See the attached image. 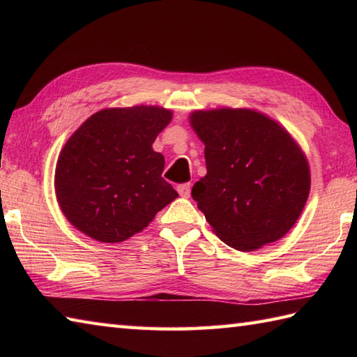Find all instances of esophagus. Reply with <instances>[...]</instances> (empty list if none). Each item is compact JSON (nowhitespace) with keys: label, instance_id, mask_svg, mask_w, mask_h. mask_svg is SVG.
Wrapping results in <instances>:
<instances>
[{"label":"esophagus","instance_id":"34e87169","mask_svg":"<svg viewBox=\"0 0 357 357\" xmlns=\"http://www.w3.org/2000/svg\"><path fill=\"white\" fill-rule=\"evenodd\" d=\"M176 190H178V193L183 196V198H188V196H190V190H192V185L190 184H179L178 187H176Z\"/></svg>","mask_w":357,"mask_h":357}]
</instances>
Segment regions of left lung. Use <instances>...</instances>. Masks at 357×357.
<instances>
[{
  "mask_svg": "<svg viewBox=\"0 0 357 357\" xmlns=\"http://www.w3.org/2000/svg\"><path fill=\"white\" fill-rule=\"evenodd\" d=\"M204 142L207 174L193 199L216 236L239 252H253L284 238L308 199L310 165L278 121L252 109L190 113Z\"/></svg>",
  "mask_w": 357,
  "mask_h": 357,
  "instance_id": "1",
  "label": "left lung"
}]
</instances>
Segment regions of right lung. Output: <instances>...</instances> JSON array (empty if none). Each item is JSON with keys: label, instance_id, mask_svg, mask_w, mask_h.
Masks as SVG:
<instances>
[{"label": "right lung", "instance_id": "right-lung-1", "mask_svg": "<svg viewBox=\"0 0 357 357\" xmlns=\"http://www.w3.org/2000/svg\"><path fill=\"white\" fill-rule=\"evenodd\" d=\"M173 113L158 105L93 113L58 156L55 195L75 229L107 244L142 231L178 198L161 176L164 156L151 144Z\"/></svg>", "mask_w": 357, "mask_h": 357}]
</instances>
